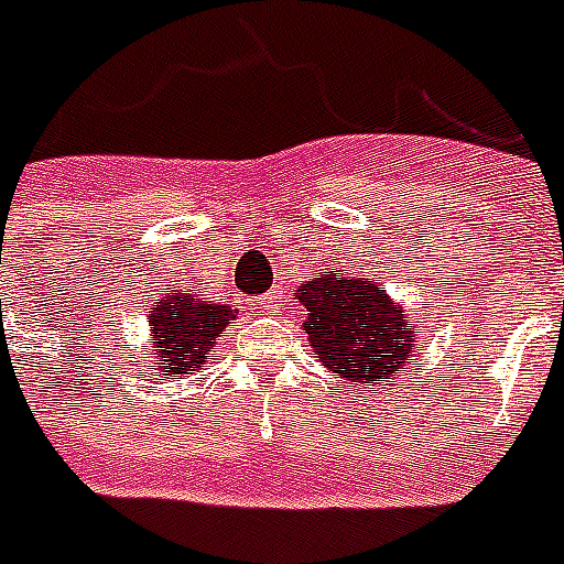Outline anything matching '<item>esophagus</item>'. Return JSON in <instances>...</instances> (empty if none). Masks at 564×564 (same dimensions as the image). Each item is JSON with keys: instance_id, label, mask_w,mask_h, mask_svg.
Returning <instances> with one entry per match:
<instances>
[{"instance_id": "34e87169", "label": "esophagus", "mask_w": 564, "mask_h": 564, "mask_svg": "<svg viewBox=\"0 0 564 564\" xmlns=\"http://www.w3.org/2000/svg\"><path fill=\"white\" fill-rule=\"evenodd\" d=\"M281 290H269L267 295H260L254 304H258V310H263V313H278V310H281Z\"/></svg>"}]
</instances>
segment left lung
<instances>
[{
    "label": "left lung",
    "instance_id": "obj_1",
    "mask_svg": "<svg viewBox=\"0 0 564 564\" xmlns=\"http://www.w3.org/2000/svg\"><path fill=\"white\" fill-rule=\"evenodd\" d=\"M306 345L347 388L382 386L416 347V327L402 301L354 269H329L297 286Z\"/></svg>",
    "mask_w": 564,
    "mask_h": 564
}]
</instances>
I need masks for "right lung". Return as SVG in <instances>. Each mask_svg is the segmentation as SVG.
Returning <instances> with one entry per match:
<instances>
[{"instance_id": "right-lung-1", "label": "right lung", "mask_w": 564, "mask_h": 564, "mask_svg": "<svg viewBox=\"0 0 564 564\" xmlns=\"http://www.w3.org/2000/svg\"><path fill=\"white\" fill-rule=\"evenodd\" d=\"M148 341L141 347L139 377L167 379L203 373L208 356L217 350L219 333L237 322L226 301H208L194 286H171L148 310ZM135 359V354L130 356Z\"/></svg>"}]
</instances>
